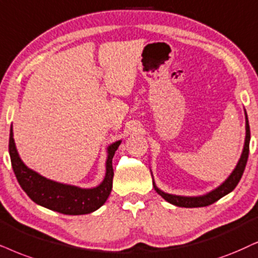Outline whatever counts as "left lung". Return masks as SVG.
Wrapping results in <instances>:
<instances>
[{"instance_id":"1","label":"left lung","mask_w":258,"mask_h":258,"mask_svg":"<svg viewBox=\"0 0 258 258\" xmlns=\"http://www.w3.org/2000/svg\"><path fill=\"white\" fill-rule=\"evenodd\" d=\"M249 144H250V127H249V121H247V116H246V137H245V144H244L243 153L242 156H240V159L239 162H238L236 169H234L232 174L230 175V177L227 178L223 184L219 185L217 189H214V190L211 191V193L204 195V197H197V198L178 197V195L167 194L164 193V191L159 190V189L155 185L156 191H157V193L161 195L164 200H167L168 202H170V204L178 207H187V208L205 207V206H208V205L214 204V202L219 200V199L225 197L226 194H229L230 191H232L233 189L236 188L238 182L240 181V178H242V175L247 162V157H249Z\"/></svg>"}]
</instances>
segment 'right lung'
Segmentation results:
<instances>
[{
    "label": "right lung",
    "mask_w": 258,
    "mask_h": 258,
    "mask_svg": "<svg viewBox=\"0 0 258 258\" xmlns=\"http://www.w3.org/2000/svg\"><path fill=\"white\" fill-rule=\"evenodd\" d=\"M120 143L115 142L108 148V158L106 163V177L99 187L93 189H81L74 185H67L42 177L37 172L28 169L22 163L16 151L13 130L9 137V155L13 170L18 178L19 184L25 193L35 204L59 212L68 216H80L96 211L105 204L113 187L112 159Z\"/></svg>",
    "instance_id": "1"
}]
</instances>
